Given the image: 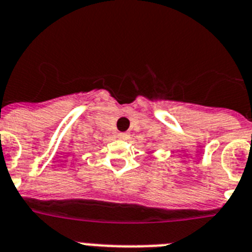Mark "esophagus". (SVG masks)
Instances as JSON below:
<instances>
[{"instance_id":"1","label":"esophagus","mask_w":252,"mask_h":252,"mask_svg":"<svg viewBox=\"0 0 252 252\" xmlns=\"http://www.w3.org/2000/svg\"><path fill=\"white\" fill-rule=\"evenodd\" d=\"M118 137H119L120 139H128L129 138V133H126V132H122L118 134Z\"/></svg>"}]
</instances>
